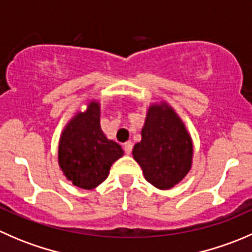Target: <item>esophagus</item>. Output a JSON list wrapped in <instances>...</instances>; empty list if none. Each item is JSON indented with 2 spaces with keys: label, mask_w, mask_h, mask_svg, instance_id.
I'll list each match as a JSON object with an SVG mask.
<instances>
[{
  "label": "esophagus",
  "mask_w": 252,
  "mask_h": 252,
  "mask_svg": "<svg viewBox=\"0 0 252 252\" xmlns=\"http://www.w3.org/2000/svg\"><path fill=\"white\" fill-rule=\"evenodd\" d=\"M131 150H133V142L126 141V144H124V151H126V155H130Z\"/></svg>",
  "instance_id": "esophagus-1"
}]
</instances>
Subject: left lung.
Wrapping results in <instances>:
<instances>
[{
  "label": "left lung",
  "instance_id": "8db88e82",
  "mask_svg": "<svg viewBox=\"0 0 252 252\" xmlns=\"http://www.w3.org/2000/svg\"><path fill=\"white\" fill-rule=\"evenodd\" d=\"M133 157L145 179L159 190L173 188L191 169V136L174 108L164 101L147 108L141 140L134 145Z\"/></svg>",
  "mask_w": 252,
  "mask_h": 252
}]
</instances>
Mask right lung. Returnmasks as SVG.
Listing matches in <instances>:
<instances>
[{
	"label": "right lung",
	"instance_id": "right-lung-1",
	"mask_svg": "<svg viewBox=\"0 0 252 252\" xmlns=\"http://www.w3.org/2000/svg\"><path fill=\"white\" fill-rule=\"evenodd\" d=\"M101 105L86 103L65 124L58 142V164L67 180L91 190L105 182L111 166L124 155L121 145L110 140L101 129Z\"/></svg>",
	"mask_w": 252,
	"mask_h": 252
}]
</instances>
